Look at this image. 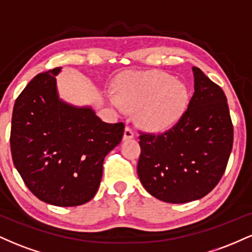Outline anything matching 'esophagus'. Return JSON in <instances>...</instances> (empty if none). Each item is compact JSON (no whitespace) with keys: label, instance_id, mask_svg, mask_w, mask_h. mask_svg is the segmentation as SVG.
I'll return each mask as SVG.
<instances>
[{"label":"esophagus","instance_id":"esophagus-1","mask_svg":"<svg viewBox=\"0 0 252 252\" xmlns=\"http://www.w3.org/2000/svg\"><path fill=\"white\" fill-rule=\"evenodd\" d=\"M131 138H134V131H132V129L129 128V126H126V129H124L123 140L126 141V140H131Z\"/></svg>","mask_w":252,"mask_h":252}]
</instances>
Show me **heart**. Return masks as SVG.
Here are the masks:
<instances>
[{
	"label": "heart",
	"instance_id": "b5f03b06",
	"mask_svg": "<svg viewBox=\"0 0 252 252\" xmlns=\"http://www.w3.org/2000/svg\"><path fill=\"white\" fill-rule=\"evenodd\" d=\"M189 99L185 83L160 71L124 74L116 84V94H108L117 111L138 109L141 124L150 131L172 128L186 111Z\"/></svg>",
	"mask_w": 252,
	"mask_h": 252
}]
</instances>
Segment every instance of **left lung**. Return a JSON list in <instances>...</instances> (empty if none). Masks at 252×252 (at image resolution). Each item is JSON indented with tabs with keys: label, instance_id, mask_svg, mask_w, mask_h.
Segmentation results:
<instances>
[{
	"label": "left lung",
	"instance_id": "obj_1",
	"mask_svg": "<svg viewBox=\"0 0 252 252\" xmlns=\"http://www.w3.org/2000/svg\"><path fill=\"white\" fill-rule=\"evenodd\" d=\"M194 94L178 123L161 135L140 136L137 174L158 200H198L224 174L233 143V126L224 91L192 67Z\"/></svg>",
	"mask_w": 252,
	"mask_h": 252
}]
</instances>
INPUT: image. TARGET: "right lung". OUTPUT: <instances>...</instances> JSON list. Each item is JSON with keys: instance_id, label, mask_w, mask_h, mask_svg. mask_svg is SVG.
Segmentation results:
<instances>
[{"instance_id": "add662e5", "label": "right lung", "mask_w": 252, "mask_h": 252, "mask_svg": "<svg viewBox=\"0 0 252 252\" xmlns=\"http://www.w3.org/2000/svg\"><path fill=\"white\" fill-rule=\"evenodd\" d=\"M62 67L37 74L13 110V162L36 198L56 206H78L96 195L104 158L122 141L123 123H105L91 106L59 97Z\"/></svg>"}]
</instances>
